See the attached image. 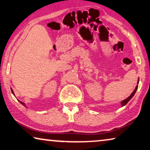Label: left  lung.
I'll use <instances>...</instances> for the list:
<instances>
[{
    "instance_id": "8db88e82",
    "label": "left lung",
    "mask_w": 150,
    "mask_h": 150,
    "mask_svg": "<svg viewBox=\"0 0 150 150\" xmlns=\"http://www.w3.org/2000/svg\"><path fill=\"white\" fill-rule=\"evenodd\" d=\"M138 84L139 83V79H138V83H137ZM138 85H136V88H135V89H134V91H133V93L131 94V95L128 96V98H126V99H124V100H122V102L120 103H121V105H122V106H125L127 103H128V102H129V100H130L133 97V96L135 95V93H136V91H137V89H138Z\"/></svg>"
}]
</instances>
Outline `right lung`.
Instances as JSON below:
<instances>
[{
  "label": "right lung",
  "instance_id": "add662e5",
  "mask_svg": "<svg viewBox=\"0 0 150 150\" xmlns=\"http://www.w3.org/2000/svg\"><path fill=\"white\" fill-rule=\"evenodd\" d=\"M11 91H12V94H13V95H14V92H13V91H12V89H11ZM14 96H15V95H14ZM18 100V101H19V102H20V103H21V104H22V105H24V106H26V105H25V104H24V103H22V101H20V100ZM26 108H27V107H26Z\"/></svg>",
  "mask_w": 150,
  "mask_h": 150
}]
</instances>
